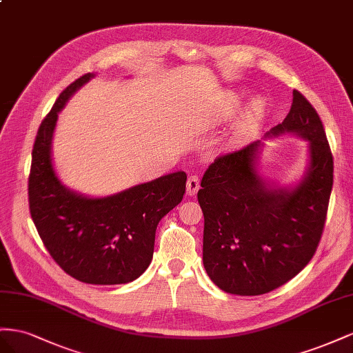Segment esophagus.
I'll return each mask as SVG.
<instances>
[{"label":"esophagus","mask_w":353,"mask_h":353,"mask_svg":"<svg viewBox=\"0 0 353 353\" xmlns=\"http://www.w3.org/2000/svg\"><path fill=\"white\" fill-rule=\"evenodd\" d=\"M198 189H199V179H198V176H190L188 179V183H186V194L189 196H194V195H196Z\"/></svg>","instance_id":"1"}]
</instances>
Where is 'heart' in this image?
I'll list each match as a JSON object with an SVG mask.
<instances>
[{"mask_svg": "<svg viewBox=\"0 0 353 353\" xmlns=\"http://www.w3.org/2000/svg\"><path fill=\"white\" fill-rule=\"evenodd\" d=\"M236 106H238V100L235 97L229 99V110H230V112H234Z\"/></svg>", "mask_w": 353, "mask_h": 353, "instance_id": "1", "label": "heart"}]
</instances>
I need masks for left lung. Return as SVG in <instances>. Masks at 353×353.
<instances>
[{
	"mask_svg": "<svg viewBox=\"0 0 353 353\" xmlns=\"http://www.w3.org/2000/svg\"><path fill=\"white\" fill-rule=\"evenodd\" d=\"M283 134L309 142V163L297 183L276 186L259 173L261 140L219 157L201 182L204 268L226 293L260 296L284 285L319 244L334 164L319 115L297 90L288 115L265 139Z\"/></svg>",
	"mask_w": 353,
	"mask_h": 353,
	"instance_id": "1",
	"label": "left lung"
}]
</instances>
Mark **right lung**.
Instances as JSON below:
<instances>
[{
  "label": "right lung",
  "instance_id": "right-lung-1",
  "mask_svg": "<svg viewBox=\"0 0 353 353\" xmlns=\"http://www.w3.org/2000/svg\"><path fill=\"white\" fill-rule=\"evenodd\" d=\"M96 74L78 78L38 128L29 174V210L46 248L68 275L85 284L137 279L152 261L159 220L183 199L186 173L176 171L118 194L93 198L66 188L52 157L59 112Z\"/></svg>",
  "mask_w": 353,
  "mask_h": 353
}]
</instances>
